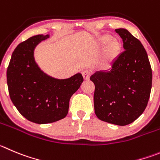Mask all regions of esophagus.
<instances>
[{"instance_id":"1","label":"esophagus","mask_w":160,"mask_h":160,"mask_svg":"<svg viewBox=\"0 0 160 160\" xmlns=\"http://www.w3.org/2000/svg\"><path fill=\"white\" fill-rule=\"evenodd\" d=\"M82 75H83V79H84L85 80H89V78H90L91 72L88 71V70H84V71L82 72Z\"/></svg>"}]
</instances>
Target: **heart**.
Returning a JSON list of instances; mask_svg holds the SVG:
<instances>
[{
    "mask_svg": "<svg viewBox=\"0 0 160 160\" xmlns=\"http://www.w3.org/2000/svg\"><path fill=\"white\" fill-rule=\"evenodd\" d=\"M98 45L104 48V57L107 62H112L115 61L122 51V43L117 38L113 39L110 35H104L98 39Z\"/></svg>",
    "mask_w": 160,
    "mask_h": 160,
    "instance_id": "b5f03b06",
    "label": "heart"
}]
</instances>
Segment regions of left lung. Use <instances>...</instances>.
<instances>
[{"mask_svg":"<svg viewBox=\"0 0 160 160\" xmlns=\"http://www.w3.org/2000/svg\"><path fill=\"white\" fill-rule=\"evenodd\" d=\"M125 51L113 62L109 71L95 72L90 80L95 84V113L101 121L126 125L145 110L152 89V72L145 49L124 28L115 29Z\"/></svg>","mask_w":160,"mask_h":160,"instance_id":"1","label":"left lung"}]
</instances>
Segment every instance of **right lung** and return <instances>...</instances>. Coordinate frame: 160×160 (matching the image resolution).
<instances>
[{"label": "right lung", "mask_w": 160, "mask_h": 160, "mask_svg": "<svg viewBox=\"0 0 160 160\" xmlns=\"http://www.w3.org/2000/svg\"><path fill=\"white\" fill-rule=\"evenodd\" d=\"M50 37L38 35L19 43L7 69L10 98L18 111L37 124L57 122L67 115L69 100L83 81L81 73L68 79H56L42 71L35 62L34 50Z\"/></svg>", "instance_id": "right-lung-1"}]
</instances>
